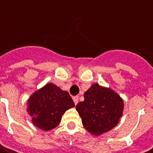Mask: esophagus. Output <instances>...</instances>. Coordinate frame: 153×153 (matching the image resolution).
Listing matches in <instances>:
<instances>
[{
    "label": "esophagus",
    "instance_id": "34e87169",
    "mask_svg": "<svg viewBox=\"0 0 153 153\" xmlns=\"http://www.w3.org/2000/svg\"><path fill=\"white\" fill-rule=\"evenodd\" d=\"M72 99H73V101L74 103H75V105H76V104L78 103V100H79V98H78V96H74Z\"/></svg>",
    "mask_w": 153,
    "mask_h": 153
}]
</instances>
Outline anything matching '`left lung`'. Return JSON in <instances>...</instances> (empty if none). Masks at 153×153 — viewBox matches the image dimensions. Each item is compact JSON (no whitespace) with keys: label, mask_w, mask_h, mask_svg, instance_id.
I'll return each instance as SVG.
<instances>
[{"label":"left lung","mask_w":153,"mask_h":153,"mask_svg":"<svg viewBox=\"0 0 153 153\" xmlns=\"http://www.w3.org/2000/svg\"><path fill=\"white\" fill-rule=\"evenodd\" d=\"M76 109L86 129L94 135H100L118 123L123 100L111 88L95 83L85 92L84 100L78 103Z\"/></svg>","instance_id":"obj_1"}]
</instances>
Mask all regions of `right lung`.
Returning a JSON list of instances; mask_svg holds the SVG:
<instances>
[{
    "label": "right lung",
    "instance_id": "add662e5",
    "mask_svg": "<svg viewBox=\"0 0 153 153\" xmlns=\"http://www.w3.org/2000/svg\"><path fill=\"white\" fill-rule=\"evenodd\" d=\"M27 111L36 126L48 131L58 126L62 115L75 106L67 91H63L53 83H48L36 91L28 100Z\"/></svg>",
    "mask_w": 153,
    "mask_h": 153
}]
</instances>
